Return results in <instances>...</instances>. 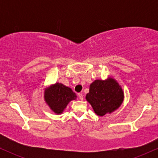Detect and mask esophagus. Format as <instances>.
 Listing matches in <instances>:
<instances>
[{
  "mask_svg": "<svg viewBox=\"0 0 158 158\" xmlns=\"http://www.w3.org/2000/svg\"><path fill=\"white\" fill-rule=\"evenodd\" d=\"M78 97H79V98L81 99V100H83V98H84V97H83L82 94H78Z\"/></svg>",
  "mask_w": 158,
  "mask_h": 158,
  "instance_id": "obj_1",
  "label": "esophagus"
}]
</instances>
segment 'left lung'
Returning a JSON list of instances; mask_svg holds the SVG:
<instances>
[{"label": "left lung", "instance_id": "obj_1", "mask_svg": "<svg viewBox=\"0 0 158 158\" xmlns=\"http://www.w3.org/2000/svg\"><path fill=\"white\" fill-rule=\"evenodd\" d=\"M85 99L92 106L94 113L103 117L120 107L124 100V92L116 79L108 77L105 80L94 81L90 85L89 93L86 94Z\"/></svg>", "mask_w": 158, "mask_h": 158}]
</instances>
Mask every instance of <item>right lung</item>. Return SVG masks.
Listing matches in <instances>:
<instances>
[{
	"label": "right lung",
	"mask_w": 158,
	"mask_h": 158,
	"mask_svg": "<svg viewBox=\"0 0 158 158\" xmlns=\"http://www.w3.org/2000/svg\"><path fill=\"white\" fill-rule=\"evenodd\" d=\"M77 94L69 87L56 82L44 88V99L49 108L56 114L64 112L68 103L77 99Z\"/></svg>",
	"instance_id": "right-lung-1"
}]
</instances>
